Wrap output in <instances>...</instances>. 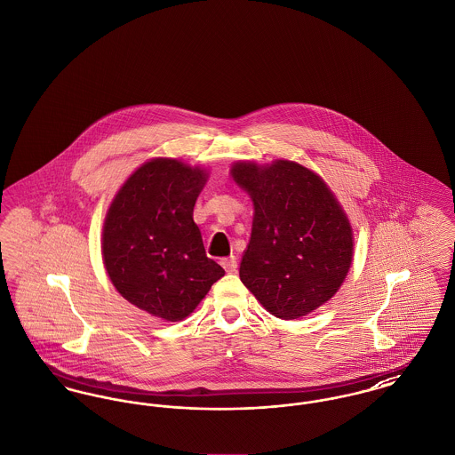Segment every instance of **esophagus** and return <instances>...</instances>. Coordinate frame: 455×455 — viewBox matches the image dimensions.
<instances>
[{
  "label": "esophagus",
  "mask_w": 455,
  "mask_h": 455,
  "mask_svg": "<svg viewBox=\"0 0 455 455\" xmlns=\"http://www.w3.org/2000/svg\"><path fill=\"white\" fill-rule=\"evenodd\" d=\"M220 266L224 267V271H226V273H236V269H238V262H236V257H235V255H231V257H226V259H222V260H220Z\"/></svg>",
  "instance_id": "obj_1"
}]
</instances>
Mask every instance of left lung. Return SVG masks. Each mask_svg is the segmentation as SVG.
<instances>
[{"instance_id": "8db88e82", "label": "left lung", "mask_w": 455, "mask_h": 455, "mask_svg": "<svg viewBox=\"0 0 455 455\" xmlns=\"http://www.w3.org/2000/svg\"><path fill=\"white\" fill-rule=\"evenodd\" d=\"M229 174L253 204L240 279L275 317L331 300L354 260L350 219L326 181L299 162L236 160Z\"/></svg>"}]
</instances>
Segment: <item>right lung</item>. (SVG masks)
I'll list each match as a JSON object with an SVG mask.
<instances>
[{"label":"right lung","mask_w":455,"mask_h":455,"mask_svg":"<svg viewBox=\"0 0 455 455\" xmlns=\"http://www.w3.org/2000/svg\"><path fill=\"white\" fill-rule=\"evenodd\" d=\"M209 171L155 156L117 189L101 231L103 266L122 297L169 323L186 319L224 269L205 255L193 207Z\"/></svg>","instance_id":"obj_1"}]
</instances>
